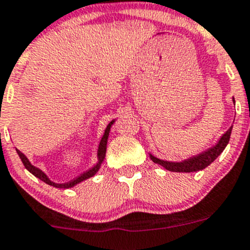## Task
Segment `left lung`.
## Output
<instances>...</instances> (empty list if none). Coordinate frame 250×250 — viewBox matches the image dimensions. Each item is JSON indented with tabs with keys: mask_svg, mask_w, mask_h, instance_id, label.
Segmentation results:
<instances>
[{
	"mask_svg": "<svg viewBox=\"0 0 250 250\" xmlns=\"http://www.w3.org/2000/svg\"><path fill=\"white\" fill-rule=\"evenodd\" d=\"M232 101H233V104H235V100L232 99ZM232 127L233 125H231L230 128H229L224 135H221V137L218 140V142L215 143L214 146L208 148L207 150L202 151V153L197 154V155H192L191 158L185 159V160L166 161V160H161V159L156 158V156L151 155V154H149V156H150L153 163L161 165L164 168L168 169V171L171 172H185V173H189V172L201 171V169L206 168L207 166H209V165L212 164L221 153H223V150L226 148L229 141H230Z\"/></svg>",
	"mask_w": 250,
	"mask_h": 250,
	"instance_id": "left-lung-1",
	"label": "left lung"
}]
</instances>
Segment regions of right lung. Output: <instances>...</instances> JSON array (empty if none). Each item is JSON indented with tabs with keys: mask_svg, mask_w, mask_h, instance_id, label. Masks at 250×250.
Masks as SVG:
<instances>
[{
	"mask_svg": "<svg viewBox=\"0 0 250 250\" xmlns=\"http://www.w3.org/2000/svg\"><path fill=\"white\" fill-rule=\"evenodd\" d=\"M114 123H115V119H113L112 122H110L109 124L107 125L106 130H104V135H102L101 141H100L99 146H97V163L95 164L92 167H90L89 169L84 171L83 173H81L78 177H76V178L72 179V181H69V182H66V183H55V182L50 181L47 174H45L44 172H43L41 168H38V167L33 166V165L30 163L29 159L26 158V155H25V154H22L21 151L19 150V149H17V153H18V155H19V158L21 159V161H22V164H24L25 168H26L27 171L30 172V173H32L33 176L37 177L38 179H41V181H42V182L47 183V184L51 185V187L59 188V189H69V188H73L74 185L79 184V183L85 181V179L91 178V177H94L95 174L97 173V171H99L100 167H101L102 163H104V156H106L108 137H109L110 127H112V125L114 124Z\"/></svg>",
	"mask_w": 250,
	"mask_h": 250,
	"instance_id": "add662e5",
	"label": "right lung"
}]
</instances>
